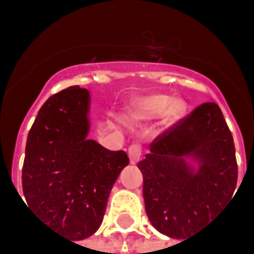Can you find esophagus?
<instances>
[{
    "instance_id": "esophagus-1",
    "label": "esophagus",
    "mask_w": 254,
    "mask_h": 254,
    "mask_svg": "<svg viewBox=\"0 0 254 254\" xmlns=\"http://www.w3.org/2000/svg\"><path fill=\"white\" fill-rule=\"evenodd\" d=\"M127 155H129V159H130V163L132 165H136L140 158H141V148L140 145H130L129 149H127Z\"/></svg>"
}]
</instances>
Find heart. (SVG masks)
I'll use <instances>...</instances> for the list:
<instances>
[{
  "mask_svg": "<svg viewBox=\"0 0 254 254\" xmlns=\"http://www.w3.org/2000/svg\"><path fill=\"white\" fill-rule=\"evenodd\" d=\"M185 110L187 105L184 100L171 99L169 95L165 94H152L138 99L127 117L132 121H145L158 118L163 114L162 117L166 122H174L184 116Z\"/></svg>",
  "mask_w": 254,
  "mask_h": 254,
  "instance_id": "obj_1",
  "label": "heart"
}]
</instances>
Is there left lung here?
<instances>
[{
	"label": "left lung",
	"instance_id": "obj_1",
	"mask_svg": "<svg viewBox=\"0 0 254 254\" xmlns=\"http://www.w3.org/2000/svg\"><path fill=\"white\" fill-rule=\"evenodd\" d=\"M137 167L151 224L187 241L216 216L237 187L234 140L219 106L196 107L149 144Z\"/></svg>",
	"mask_w": 254,
	"mask_h": 254
}]
</instances>
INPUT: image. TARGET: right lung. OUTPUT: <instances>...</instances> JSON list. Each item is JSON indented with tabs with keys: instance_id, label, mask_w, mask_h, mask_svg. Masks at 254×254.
Listing matches in <instances>:
<instances>
[{
	"instance_id": "1",
	"label": "right lung",
	"mask_w": 254,
	"mask_h": 254,
	"mask_svg": "<svg viewBox=\"0 0 254 254\" xmlns=\"http://www.w3.org/2000/svg\"><path fill=\"white\" fill-rule=\"evenodd\" d=\"M91 94L73 85L45 102L31 127L23 166L27 205L65 238L99 229L111 188L129 158L88 138Z\"/></svg>"
}]
</instances>
